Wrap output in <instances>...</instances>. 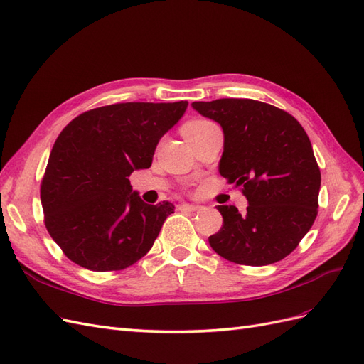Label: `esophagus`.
<instances>
[{"label":"esophagus","instance_id":"34e87169","mask_svg":"<svg viewBox=\"0 0 364 364\" xmlns=\"http://www.w3.org/2000/svg\"><path fill=\"white\" fill-rule=\"evenodd\" d=\"M200 208H202V206H199V205H191V203H182V205H179L181 211H200Z\"/></svg>","mask_w":364,"mask_h":364}]
</instances>
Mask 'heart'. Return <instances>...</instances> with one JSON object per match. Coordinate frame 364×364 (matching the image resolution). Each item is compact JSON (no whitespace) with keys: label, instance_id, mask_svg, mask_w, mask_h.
Listing matches in <instances>:
<instances>
[{"label":"heart","instance_id":"b5f03b06","mask_svg":"<svg viewBox=\"0 0 364 364\" xmlns=\"http://www.w3.org/2000/svg\"><path fill=\"white\" fill-rule=\"evenodd\" d=\"M208 124H211V123H209V121H205V119H194V121H190V123H186V124L183 126L182 134H183V136H185L186 134H190V132L203 129V127L208 126Z\"/></svg>","mask_w":364,"mask_h":364}]
</instances>
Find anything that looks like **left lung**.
<instances>
[{
    "label": "left lung",
    "mask_w": 364,
    "mask_h": 364,
    "mask_svg": "<svg viewBox=\"0 0 364 364\" xmlns=\"http://www.w3.org/2000/svg\"><path fill=\"white\" fill-rule=\"evenodd\" d=\"M222 126L218 171L241 186L247 209L218 205L223 226L209 237L220 257L245 266H267L297 247L313 226L321 170L304 127L294 117L250 98L191 103Z\"/></svg>",
    "instance_id": "8db88e82"
}]
</instances>
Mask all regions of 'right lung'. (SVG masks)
I'll list each match as a JSON object with an SVG mask.
<instances>
[{"label":"right lung","instance_id":"1","mask_svg":"<svg viewBox=\"0 0 364 364\" xmlns=\"http://www.w3.org/2000/svg\"><path fill=\"white\" fill-rule=\"evenodd\" d=\"M188 102L117 103L75 117L54 142L41 183L51 238L73 262L123 270L151 249L174 205H149L129 176L150 168Z\"/></svg>","mask_w":364,"mask_h":364}]
</instances>
